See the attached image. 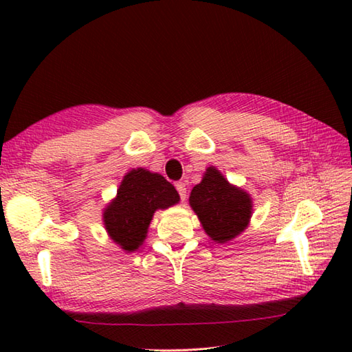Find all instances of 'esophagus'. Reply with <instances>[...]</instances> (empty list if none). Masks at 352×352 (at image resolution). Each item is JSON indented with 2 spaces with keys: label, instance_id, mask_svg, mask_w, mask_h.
<instances>
[{
  "label": "esophagus",
  "instance_id": "obj_1",
  "mask_svg": "<svg viewBox=\"0 0 352 352\" xmlns=\"http://www.w3.org/2000/svg\"><path fill=\"white\" fill-rule=\"evenodd\" d=\"M175 188H177V192H178V195H180L182 201H184L186 199V184L178 182V183H175Z\"/></svg>",
  "mask_w": 352,
  "mask_h": 352
}]
</instances>
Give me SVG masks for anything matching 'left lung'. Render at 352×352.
<instances>
[{
  "mask_svg": "<svg viewBox=\"0 0 352 352\" xmlns=\"http://www.w3.org/2000/svg\"><path fill=\"white\" fill-rule=\"evenodd\" d=\"M189 204L207 236L218 243L241 234L252 214L250 193L230 184L214 166L207 168L203 180L192 189Z\"/></svg>",
  "mask_w": 352,
  "mask_h": 352,
  "instance_id": "obj_1",
  "label": "left lung"
}]
</instances>
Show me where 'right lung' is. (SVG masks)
Segmentation results:
<instances>
[{
  "mask_svg": "<svg viewBox=\"0 0 352 352\" xmlns=\"http://www.w3.org/2000/svg\"><path fill=\"white\" fill-rule=\"evenodd\" d=\"M178 201L180 195L163 175L144 168L131 169L124 175L116 198L104 208V227L111 241L133 252L144 243L155 210Z\"/></svg>",
  "mask_w": 352,
  "mask_h": 352,
  "instance_id": "right-lung-1",
  "label": "right lung"
}]
</instances>
